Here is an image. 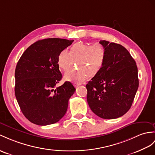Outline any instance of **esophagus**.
<instances>
[{
	"mask_svg": "<svg viewBox=\"0 0 155 155\" xmlns=\"http://www.w3.org/2000/svg\"><path fill=\"white\" fill-rule=\"evenodd\" d=\"M82 84L81 83H80V82H78V83H74V86L75 87H78V86H80V85H81Z\"/></svg>",
	"mask_w": 155,
	"mask_h": 155,
	"instance_id": "34e87169",
	"label": "esophagus"
}]
</instances>
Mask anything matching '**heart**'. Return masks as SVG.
Returning <instances> with one entry per match:
<instances>
[{"mask_svg": "<svg viewBox=\"0 0 155 155\" xmlns=\"http://www.w3.org/2000/svg\"><path fill=\"white\" fill-rule=\"evenodd\" d=\"M106 49L103 45L76 43L70 47V52L63 49L57 58V64L60 69L69 70L76 62L78 68L71 70L66 73V80L72 81H81L89 76H94L103 67Z\"/></svg>", "mask_w": 155, "mask_h": 155, "instance_id": "obj_1", "label": "heart"}]
</instances>
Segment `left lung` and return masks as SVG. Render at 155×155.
<instances>
[{"label":"left lung","mask_w":155,"mask_h":155,"mask_svg":"<svg viewBox=\"0 0 155 155\" xmlns=\"http://www.w3.org/2000/svg\"><path fill=\"white\" fill-rule=\"evenodd\" d=\"M106 49L104 64L86 85L87 100L100 118L115 119L130 110L139 87L136 62L122 45L100 41Z\"/></svg>","instance_id":"1"}]
</instances>
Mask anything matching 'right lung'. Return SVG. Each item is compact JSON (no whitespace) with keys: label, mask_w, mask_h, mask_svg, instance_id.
<instances>
[{"label":"right lung","mask_w":155,"mask_h":155,"mask_svg":"<svg viewBox=\"0 0 155 155\" xmlns=\"http://www.w3.org/2000/svg\"><path fill=\"white\" fill-rule=\"evenodd\" d=\"M74 40H39L24 51L15 70V95L23 114L39 126L58 122L64 116L75 89L69 81L56 87L62 75L57 58Z\"/></svg>","instance_id":"obj_1"}]
</instances>
